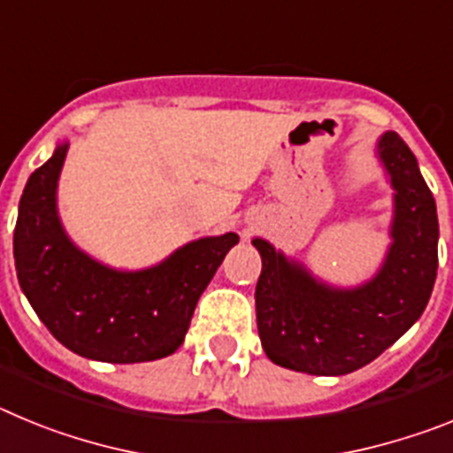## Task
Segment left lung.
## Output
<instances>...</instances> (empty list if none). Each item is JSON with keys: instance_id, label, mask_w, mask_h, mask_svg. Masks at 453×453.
Instances as JSON below:
<instances>
[{"instance_id": "left-lung-1", "label": "left lung", "mask_w": 453, "mask_h": 453, "mask_svg": "<svg viewBox=\"0 0 453 453\" xmlns=\"http://www.w3.org/2000/svg\"><path fill=\"white\" fill-rule=\"evenodd\" d=\"M392 177V247L381 272L354 290L318 283L265 240L256 238L263 270L256 319L267 358L318 376L349 374L402 338L429 303L438 270V213L413 151L395 131L379 142Z\"/></svg>"}]
</instances>
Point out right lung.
<instances>
[{
  "instance_id": "add662e5",
  "label": "right lung",
  "mask_w": 453,
  "mask_h": 453,
  "mask_svg": "<svg viewBox=\"0 0 453 453\" xmlns=\"http://www.w3.org/2000/svg\"><path fill=\"white\" fill-rule=\"evenodd\" d=\"M67 145L27 181L19 199L13 250L19 286L61 345L104 363H142L181 347L197 299L235 234L202 238L161 265L115 272L72 245L56 215V181Z\"/></svg>"
}]
</instances>
